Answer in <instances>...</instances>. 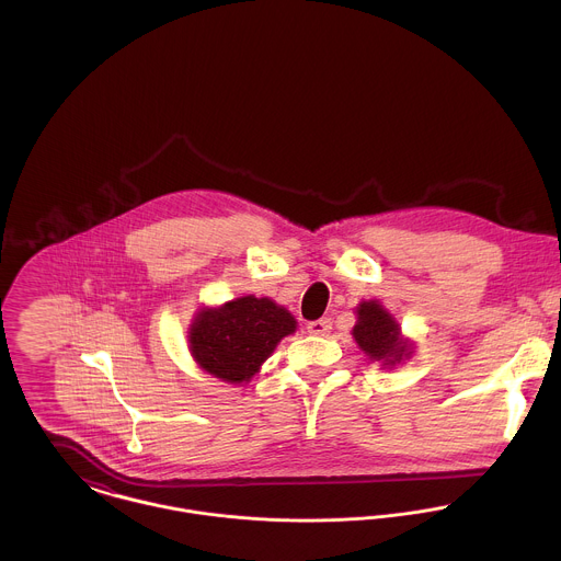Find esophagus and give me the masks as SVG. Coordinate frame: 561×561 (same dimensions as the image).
<instances>
[{
  "label": "esophagus",
  "mask_w": 561,
  "mask_h": 561,
  "mask_svg": "<svg viewBox=\"0 0 561 561\" xmlns=\"http://www.w3.org/2000/svg\"><path fill=\"white\" fill-rule=\"evenodd\" d=\"M309 332L311 334H318V336H323V334H328L330 332V328H332V321L328 320V318H321V320L309 321Z\"/></svg>",
  "instance_id": "esophagus-1"
}]
</instances>
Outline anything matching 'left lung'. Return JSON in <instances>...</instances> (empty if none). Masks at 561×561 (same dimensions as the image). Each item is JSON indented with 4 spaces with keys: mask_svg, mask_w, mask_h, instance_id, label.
I'll return each mask as SVG.
<instances>
[{
    "mask_svg": "<svg viewBox=\"0 0 561 561\" xmlns=\"http://www.w3.org/2000/svg\"><path fill=\"white\" fill-rule=\"evenodd\" d=\"M356 325L352 330L358 347L382 367H396L403 358L412 356L414 345L401 336L400 323L376 300L356 307Z\"/></svg>",
    "mask_w": 561,
    "mask_h": 561,
    "instance_id": "8db88e82",
    "label": "left lung"
}]
</instances>
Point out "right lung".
Segmentation results:
<instances>
[{
	"mask_svg": "<svg viewBox=\"0 0 561 561\" xmlns=\"http://www.w3.org/2000/svg\"><path fill=\"white\" fill-rule=\"evenodd\" d=\"M296 323L270 298L243 296L196 313L187 334L190 352L207 374L241 385L261 369L283 336L296 332Z\"/></svg>",
	"mask_w": 561,
	"mask_h": 561,
	"instance_id": "1",
	"label": "right lung"
}]
</instances>
